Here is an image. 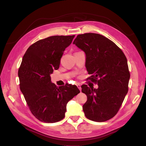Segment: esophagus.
<instances>
[{
	"instance_id": "obj_1",
	"label": "esophagus",
	"mask_w": 146,
	"mask_h": 146,
	"mask_svg": "<svg viewBox=\"0 0 146 146\" xmlns=\"http://www.w3.org/2000/svg\"><path fill=\"white\" fill-rule=\"evenodd\" d=\"M76 86H77V87L78 88V89L80 90V91H81V90H82V88H81V85H80L79 83H78L77 85H76Z\"/></svg>"
}]
</instances>
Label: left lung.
I'll list each match as a JSON object with an SVG mask.
<instances>
[{"mask_svg": "<svg viewBox=\"0 0 146 146\" xmlns=\"http://www.w3.org/2000/svg\"><path fill=\"white\" fill-rule=\"evenodd\" d=\"M73 44L85 52L89 79L98 85V89L81 86L87 96L83 105L85 116L96 122L109 120L117 114L128 92L127 58L115 44L98 34L78 35Z\"/></svg>", "mask_w": 146, "mask_h": 146, "instance_id": "8db88e82", "label": "left lung"}]
</instances>
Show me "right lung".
I'll return each instance as SVG.
<instances>
[{"label":"right lung","instance_id":"add662e5","mask_svg":"<svg viewBox=\"0 0 146 146\" xmlns=\"http://www.w3.org/2000/svg\"><path fill=\"white\" fill-rule=\"evenodd\" d=\"M74 37L56 35L38 41L22 58L18 70L20 89L32 113L46 123L63 119L68 102L80 93L76 85L57 87L50 76L59 68L63 52Z\"/></svg>","mask_w":146,"mask_h":146}]
</instances>
